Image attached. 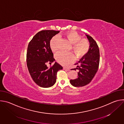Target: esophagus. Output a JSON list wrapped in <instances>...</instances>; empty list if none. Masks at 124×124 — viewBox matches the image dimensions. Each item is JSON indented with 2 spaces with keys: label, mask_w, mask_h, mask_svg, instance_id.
Listing matches in <instances>:
<instances>
[{
  "label": "esophagus",
  "mask_w": 124,
  "mask_h": 124,
  "mask_svg": "<svg viewBox=\"0 0 124 124\" xmlns=\"http://www.w3.org/2000/svg\"><path fill=\"white\" fill-rule=\"evenodd\" d=\"M63 69H64V70H68V71H69V70H70V69L69 68H66V67H64V68H63Z\"/></svg>",
  "instance_id": "34e87169"
}]
</instances>
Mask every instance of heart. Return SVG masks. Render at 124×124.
<instances>
[{
  "label": "heart",
  "mask_w": 124,
  "mask_h": 124,
  "mask_svg": "<svg viewBox=\"0 0 124 124\" xmlns=\"http://www.w3.org/2000/svg\"><path fill=\"white\" fill-rule=\"evenodd\" d=\"M64 38L72 45V49L78 58L84 56L89 50L90 45L89 42L85 39H80L79 34L75 31H70L64 35ZM58 36L53 37L49 42V46L53 51L58 48ZM56 60L60 64L67 66L74 60V56L72 53L65 52L62 51L58 52L55 55Z\"/></svg>",
  "instance_id": "obj_1"
}]
</instances>
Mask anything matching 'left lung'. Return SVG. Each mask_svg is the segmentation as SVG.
<instances>
[{
  "label": "left lung",
  "instance_id": "obj_1",
  "mask_svg": "<svg viewBox=\"0 0 124 124\" xmlns=\"http://www.w3.org/2000/svg\"><path fill=\"white\" fill-rule=\"evenodd\" d=\"M86 36L89 42L90 47L87 54L75 64L77 68L71 69L79 72L78 78L70 79V83L75 87H82L89 84L98 71L100 63V51L99 46L93 38L88 35Z\"/></svg>",
  "mask_w": 124,
  "mask_h": 124
}]
</instances>
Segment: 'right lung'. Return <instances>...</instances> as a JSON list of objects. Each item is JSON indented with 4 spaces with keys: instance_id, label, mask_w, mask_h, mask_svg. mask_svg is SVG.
Instances as JSON below:
<instances>
[{
    "instance_id": "right-lung-1",
    "label": "right lung",
    "mask_w": 124,
    "mask_h": 124,
    "mask_svg": "<svg viewBox=\"0 0 124 124\" xmlns=\"http://www.w3.org/2000/svg\"><path fill=\"white\" fill-rule=\"evenodd\" d=\"M59 32L42 30L35 35L28 46L26 62L29 72L33 81L41 87L54 85L56 81L57 72L63 69L56 62L49 68L46 65L47 62L51 64L55 61L49 42Z\"/></svg>"
}]
</instances>
